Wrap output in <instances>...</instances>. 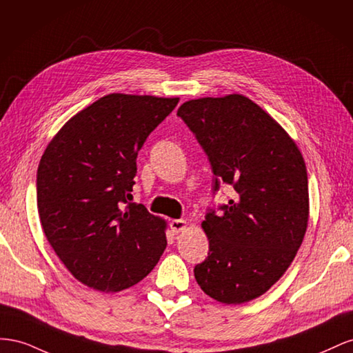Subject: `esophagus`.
<instances>
[{"mask_svg": "<svg viewBox=\"0 0 353 353\" xmlns=\"http://www.w3.org/2000/svg\"><path fill=\"white\" fill-rule=\"evenodd\" d=\"M170 229L173 230V234H179V232H183L186 229V221L182 219H177V220H171L170 223Z\"/></svg>", "mask_w": 353, "mask_h": 353, "instance_id": "34e87169", "label": "esophagus"}]
</instances>
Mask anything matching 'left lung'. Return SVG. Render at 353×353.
I'll return each mask as SVG.
<instances>
[{"label": "left lung", "instance_id": "1", "mask_svg": "<svg viewBox=\"0 0 353 353\" xmlns=\"http://www.w3.org/2000/svg\"><path fill=\"white\" fill-rule=\"evenodd\" d=\"M177 115L208 155L234 199L201 223L208 257L195 266L198 285L220 303L241 305L265 294L285 274L307 229L305 159L285 130L243 94L185 102Z\"/></svg>", "mask_w": 353, "mask_h": 353}]
</instances>
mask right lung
I'll return each mask as SVG.
<instances>
[{"mask_svg":"<svg viewBox=\"0 0 353 353\" xmlns=\"http://www.w3.org/2000/svg\"><path fill=\"white\" fill-rule=\"evenodd\" d=\"M179 97L112 93L79 110L46 148L37 207L47 241L79 283L117 293L167 247V221L132 203L136 158Z\"/></svg>","mask_w":353,"mask_h":353,"instance_id":"add662e5","label":"right lung"}]
</instances>
